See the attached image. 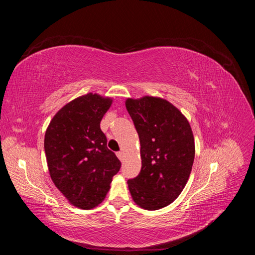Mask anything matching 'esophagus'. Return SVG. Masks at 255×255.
I'll list each match as a JSON object with an SVG mask.
<instances>
[{
  "instance_id": "esophagus-1",
  "label": "esophagus",
  "mask_w": 255,
  "mask_h": 255,
  "mask_svg": "<svg viewBox=\"0 0 255 255\" xmlns=\"http://www.w3.org/2000/svg\"><path fill=\"white\" fill-rule=\"evenodd\" d=\"M117 156L120 160H123V157H125V153H123L122 151H119V152H117Z\"/></svg>"
}]
</instances>
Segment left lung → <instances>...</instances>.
Segmentation results:
<instances>
[{"label": "left lung", "instance_id": "1", "mask_svg": "<svg viewBox=\"0 0 255 255\" xmlns=\"http://www.w3.org/2000/svg\"><path fill=\"white\" fill-rule=\"evenodd\" d=\"M127 110L140 140L141 169L128 181L136 204L155 211L173 202L186 185L195 159L187 119L166 100L128 99Z\"/></svg>", "mask_w": 255, "mask_h": 255}]
</instances>
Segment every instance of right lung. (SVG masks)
I'll return each mask as SVG.
<instances>
[{
    "instance_id": "obj_1",
    "label": "right lung",
    "mask_w": 255,
    "mask_h": 255,
    "mask_svg": "<svg viewBox=\"0 0 255 255\" xmlns=\"http://www.w3.org/2000/svg\"><path fill=\"white\" fill-rule=\"evenodd\" d=\"M112 100L88 94L65 105L44 136L52 181L73 205L89 210L101 203L121 161L107 148L100 128Z\"/></svg>"
}]
</instances>
